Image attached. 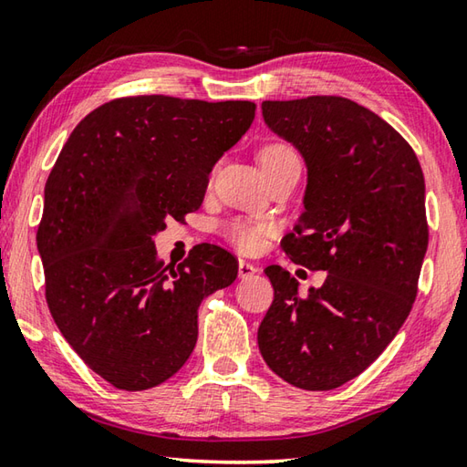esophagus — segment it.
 Returning a JSON list of instances; mask_svg holds the SVG:
<instances>
[{"label":"esophagus","mask_w":467,"mask_h":467,"mask_svg":"<svg viewBox=\"0 0 467 467\" xmlns=\"http://www.w3.org/2000/svg\"><path fill=\"white\" fill-rule=\"evenodd\" d=\"M260 268L254 266V264L245 262V260H240V266H237V275H240V278H252L254 275H258Z\"/></svg>","instance_id":"obj_1"}]
</instances>
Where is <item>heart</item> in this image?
<instances>
[{"label": "heart", "instance_id": "heart-1", "mask_svg": "<svg viewBox=\"0 0 467 467\" xmlns=\"http://www.w3.org/2000/svg\"><path fill=\"white\" fill-rule=\"evenodd\" d=\"M258 158L262 169L268 171L272 166L288 161V158H296V152L293 150V146H288L286 142H272L262 148ZM222 232L225 235V240L235 245L237 250L244 254H254L262 248L264 240H266L268 235L275 234V225L266 222V219L235 217L223 225Z\"/></svg>", "mask_w": 467, "mask_h": 467}]
</instances>
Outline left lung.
I'll list each match as a JSON object with an SVG mask.
<instances>
[{
	"label": "left lung",
	"mask_w": 467,
	"mask_h": 467,
	"mask_svg": "<svg viewBox=\"0 0 467 467\" xmlns=\"http://www.w3.org/2000/svg\"><path fill=\"white\" fill-rule=\"evenodd\" d=\"M262 116L309 174L283 250L327 278L301 296L283 266L264 270L275 301L260 354L296 389L333 390L382 354L415 303L429 244L423 171L397 130L346 97L264 101Z\"/></svg>",
	"instance_id": "obj_1"
}]
</instances>
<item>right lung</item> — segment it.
<instances>
[{"label":"right lung","instance_id":"right-lung-1","mask_svg":"<svg viewBox=\"0 0 467 467\" xmlns=\"http://www.w3.org/2000/svg\"><path fill=\"white\" fill-rule=\"evenodd\" d=\"M252 101L119 97L78 121L44 187L36 242L52 319L119 390L169 380L197 343L205 296L237 260L213 244L164 266L152 237L203 203L209 172L254 121Z\"/></svg>","mask_w":467,"mask_h":467}]
</instances>
